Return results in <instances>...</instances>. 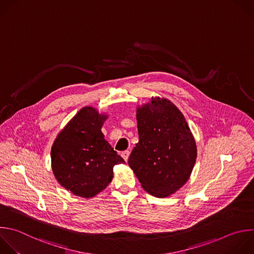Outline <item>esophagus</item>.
Segmentation results:
<instances>
[{
	"instance_id": "esophagus-1",
	"label": "esophagus",
	"mask_w": 254,
	"mask_h": 254,
	"mask_svg": "<svg viewBox=\"0 0 254 254\" xmlns=\"http://www.w3.org/2000/svg\"><path fill=\"white\" fill-rule=\"evenodd\" d=\"M122 156H123V158H124L126 161H127L128 156H129V151H128V150L123 151V152H122Z\"/></svg>"
}]
</instances>
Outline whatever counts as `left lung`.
<instances>
[{
	"label": "left lung",
	"instance_id": "left-lung-1",
	"mask_svg": "<svg viewBox=\"0 0 254 254\" xmlns=\"http://www.w3.org/2000/svg\"><path fill=\"white\" fill-rule=\"evenodd\" d=\"M138 142L128 165L142 189L166 197L189 181L197 150L194 137L181 111L166 99L151 98L136 110Z\"/></svg>",
	"mask_w": 254,
	"mask_h": 254
}]
</instances>
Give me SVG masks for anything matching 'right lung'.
I'll return each mask as SVG.
<instances>
[{"instance_id": "obj_1", "label": "right lung", "mask_w": 254, "mask_h": 254, "mask_svg": "<svg viewBox=\"0 0 254 254\" xmlns=\"http://www.w3.org/2000/svg\"><path fill=\"white\" fill-rule=\"evenodd\" d=\"M108 116L82 108L58 134L51 150L52 170L59 184L72 194L94 197L113 180V168L125 163L105 139L101 128Z\"/></svg>"}]
</instances>
